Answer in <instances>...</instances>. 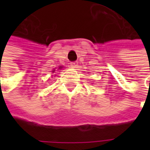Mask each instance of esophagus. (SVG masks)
<instances>
[{
    "mask_svg": "<svg viewBox=\"0 0 150 150\" xmlns=\"http://www.w3.org/2000/svg\"><path fill=\"white\" fill-rule=\"evenodd\" d=\"M70 66H71V67H72V68H75V67H77V66H78V62H72L70 63Z\"/></svg>",
    "mask_w": 150,
    "mask_h": 150,
    "instance_id": "34e87169",
    "label": "esophagus"
}]
</instances>
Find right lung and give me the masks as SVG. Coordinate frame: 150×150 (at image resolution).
<instances>
[{"instance_id": "1", "label": "right lung", "mask_w": 150, "mask_h": 150, "mask_svg": "<svg viewBox=\"0 0 150 150\" xmlns=\"http://www.w3.org/2000/svg\"><path fill=\"white\" fill-rule=\"evenodd\" d=\"M61 68H62V67H59V69H61ZM54 71H55V70H53V71H52V72H54Z\"/></svg>"}]
</instances>
